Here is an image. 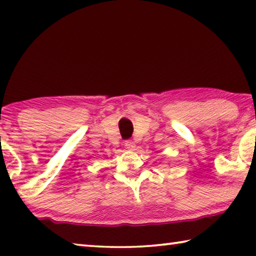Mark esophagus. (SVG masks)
I'll return each instance as SVG.
<instances>
[{
	"label": "esophagus",
	"mask_w": 256,
	"mask_h": 256,
	"mask_svg": "<svg viewBox=\"0 0 256 256\" xmlns=\"http://www.w3.org/2000/svg\"><path fill=\"white\" fill-rule=\"evenodd\" d=\"M125 146H126V149L128 150H134L136 149V144H134L133 141H126L125 142Z\"/></svg>",
	"instance_id": "1"
}]
</instances>
